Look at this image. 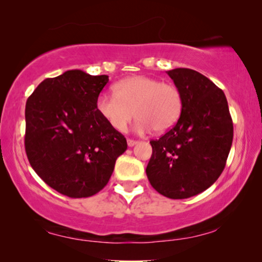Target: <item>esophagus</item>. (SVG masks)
Instances as JSON below:
<instances>
[{"label":"esophagus","mask_w":262,"mask_h":262,"mask_svg":"<svg viewBox=\"0 0 262 262\" xmlns=\"http://www.w3.org/2000/svg\"><path fill=\"white\" fill-rule=\"evenodd\" d=\"M137 141H135V139H127V145L128 146H135L136 144H137Z\"/></svg>","instance_id":"esophagus-1"}]
</instances>
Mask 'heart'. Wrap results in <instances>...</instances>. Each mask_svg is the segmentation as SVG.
I'll return each instance as SVG.
<instances>
[{
    "mask_svg": "<svg viewBox=\"0 0 262 262\" xmlns=\"http://www.w3.org/2000/svg\"><path fill=\"white\" fill-rule=\"evenodd\" d=\"M116 93H101L96 111L114 130H126L137 116L135 130L143 134L152 128L162 134L180 119L184 99L177 85L143 75L126 77L114 85Z\"/></svg>",
    "mask_w": 262,
    "mask_h": 262,
    "instance_id": "obj_1",
    "label": "heart"
}]
</instances>
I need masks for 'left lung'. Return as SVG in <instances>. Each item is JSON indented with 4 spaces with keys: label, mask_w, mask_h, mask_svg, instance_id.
Returning a JSON list of instances; mask_svg holds the SVG:
<instances>
[{
    "label": "left lung",
    "mask_w": 262,
    "mask_h": 262,
    "mask_svg": "<svg viewBox=\"0 0 262 262\" xmlns=\"http://www.w3.org/2000/svg\"><path fill=\"white\" fill-rule=\"evenodd\" d=\"M180 89V119L160 139L151 141L146 177L160 194L186 199L205 191L220 178L230 151L234 126L222 89L198 71H167Z\"/></svg>",
    "instance_id": "1"
}]
</instances>
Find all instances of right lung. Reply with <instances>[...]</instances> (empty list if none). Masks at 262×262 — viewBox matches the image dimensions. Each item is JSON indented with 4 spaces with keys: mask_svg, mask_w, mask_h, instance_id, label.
I'll list each match as a JSON object with an SVG mask.
<instances>
[{
    "mask_svg": "<svg viewBox=\"0 0 262 262\" xmlns=\"http://www.w3.org/2000/svg\"><path fill=\"white\" fill-rule=\"evenodd\" d=\"M108 82L68 70L46 78L27 99L25 149L35 173L60 194L94 195L105 187L126 139L96 111Z\"/></svg>",
    "mask_w": 262,
    "mask_h": 262,
    "instance_id": "add662e5",
    "label": "right lung"
}]
</instances>
